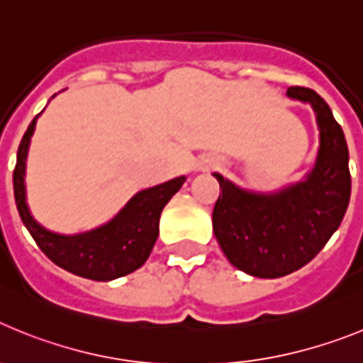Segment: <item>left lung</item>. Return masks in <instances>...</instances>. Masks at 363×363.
Listing matches in <instances>:
<instances>
[{
    "label": "left lung",
    "mask_w": 363,
    "mask_h": 363,
    "mask_svg": "<svg viewBox=\"0 0 363 363\" xmlns=\"http://www.w3.org/2000/svg\"><path fill=\"white\" fill-rule=\"evenodd\" d=\"M287 96L313 105L320 127L318 158L306 182L265 196L214 174V236L230 264L256 278H280L309 264L340 227L351 198L347 142L329 105L307 86H291Z\"/></svg>",
    "instance_id": "obj_1"
}]
</instances>
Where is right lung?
I'll list each match as a JSON object with an SVG mask.
<instances>
[{
  "label": "right lung",
  "mask_w": 363,
  "mask_h": 363,
  "mask_svg": "<svg viewBox=\"0 0 363 363\" xmlns=\"http://www.w3.org/2000/svg\"><path fill=\"white\" fill-rule=\"evenodd\" d=\"M36 120L38 116L21 138L12 178L16 207L38 247L56 265L89 280L108 281L142 267L158 238L160 214L184 185V176L138 192L114 220L99 229L76 236L49 233L36 223L25 203V158Z\"/></svg>",
  "instance_id": "1"
}]
</instances>
